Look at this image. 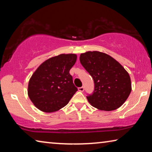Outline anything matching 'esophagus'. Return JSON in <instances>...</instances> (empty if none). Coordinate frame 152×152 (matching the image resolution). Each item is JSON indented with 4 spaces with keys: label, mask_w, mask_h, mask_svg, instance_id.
Here are the masks:
<instances>
[{
    "label": "esophagus",
    "mask_w": 152,
    "mask_h": 152,
    "mask_svg": "<svg viewBox=\"0 0 152 152\" xmlns=\"http://www.w3.org/2000/svg\"><path fill=\"white\" fill-rule=\"evenodd\" d=\"M78 91H80V92H83L84 91V88L83 86L80 87V88H78Z\"/></svg>",
    "instance_id": "obj_1"
}]
</instances>
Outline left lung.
Returning a JSON list of instances; mask_svg holds the SVG:
<instances>
[{
    "label": "left lung",
    "instance_id": "8db88e82",
    "mask_svg": "<svg viewBox=\"0 0 152 152\" xmlns=\"http://www.w3.org/2000/svg\"><path fill=\"white\" fill-rule=\"evenodd\" d=\"M80 61L94 82V91L86 96L92 107L110 111L121 107L132 91L129 74L119 62L98 51L81 53Z\"/></svg>",
    "mask_w": 152,
    "mask_h": 152
}]
</instances>
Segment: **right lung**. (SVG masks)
Instances as JSON below:
<instances>
[{"instance_id":"right-lung-1","label":"right lung","mask_w":152,"mask_h":152,"mask_svg":"<svg viewBox=\"0 0 152 152\" xmlns=\"http://www.w3.org/2000/svg\"><path fill=\"white\" fill-rule=\"evenodd\" d=\"M76 60L75 53H62L48 59L36 69L27 89L35 107L43 112L53 113L68 103L78 91L70 74Z\"/></svg>"}]
</instances>
